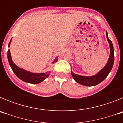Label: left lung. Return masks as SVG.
Returning <instances> with one entry per match:
<instances>
[{"instance_id": "left-lung-1", "label": "left lung", "mask_w": 123, "mask_h": 123, "mask_svg": "<svg viewBox=\"0 0 123 123\" xmlns=\"http://www.w3.org/2000/svg\"><path fill=\"white\" fill-rule=\"evenodd\" d=\"M106 38L108 41V43L110 44V54L109 59L108 60V62L105 65L103 69L100 71L97 74L92 76H80V75L76 74L73 73L71 71V75L73 78L74 79L75 81L79 83L81 85L86 86H96L100 83L102 81H103L105 78L107 77L108 74L111 71L112 69L113 65L114 63V49L113 45L112 42L109 39L108 36H107V32H106Z\"/></svg>"}]
</instances>
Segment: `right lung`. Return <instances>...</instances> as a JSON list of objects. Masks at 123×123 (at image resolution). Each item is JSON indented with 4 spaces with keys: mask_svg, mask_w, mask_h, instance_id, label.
<instances>
[{
    "mask_svg": "<svg viewBox=\"0 0 123 123\" xmlns=\"http://www.w3.org/2000/svg\"><path fill=\"white\" fill-rule=\"evenodd\" d=\"M12 39L10 41L8 44V47H10V44ZM7 56H8V60L9 62L11 68L12 69L14 73L16 74L18 78L21 79L22 81H25L26 82H29L31 84H38L43 81L45 79H46L47 77L49 76V74L50 72H47L45 73H33L29 71H26L25 69H21L17 67L15 65L13 61L12 60V57H11V54L10 50H8V53H7ZM57 57L55 59V60L53 62V63L56 62L57 61Z\"/></svg>",
    "mask_w": 123,
    "mask_h": 123,
    "instance_id": "add662e5",
    "label": "right lung"
}]
</instances>
